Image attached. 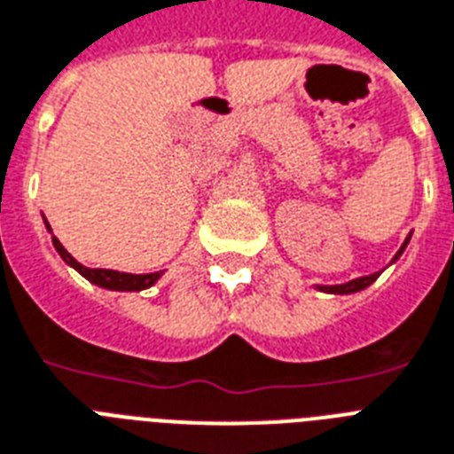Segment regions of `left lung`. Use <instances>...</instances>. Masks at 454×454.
<instances>
[{
    "instance_id": "obj_1",
    "label": "left lung",
    "mask_w": 454,
    "mask_h": 454,
    "mask_svg": "<svg viewBox=\"0 0 454 454\" xmlns=\"http://www.w3.org/2000/svg\"><path fill=\"white\" fill-rule=\"evenodd\" d=\"M411 244V234H408V239L403 241V246L398 248V253L394 255V260H391L389 264H394L398 260V257L403 255L405 246ZM380 277V271H375V274H368V277H358V278H351V281H347V284H337V286H317L318 290H324V293H333V295H351V293H358V290L368 288L371 284H375V278Z\"/></svg>"
}]
</instances>
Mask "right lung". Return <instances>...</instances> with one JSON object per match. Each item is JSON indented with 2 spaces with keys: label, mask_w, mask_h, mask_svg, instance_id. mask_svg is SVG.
<instances>
[{
  "label": "right lung",
  "mask_w": 454,
  "mask_h": 454,
  "mask_svg": "<svg viewBox=\"0 0 454 454\" xmlns=\"http://www.w3.org/2000/svg\"><path fill=\"white\" fill-rule=\"evenodd\" d=\"M43 224H46V230L51 231V224L46 223V217H43ZM51 241H53V248L58 250V255L63 257V262L70 264L72 270H77L83 278H89L90 284L98 286V288L121 290V293H137V290L150 288V286H154L159 278L164 277V271H152V274H126V271H117V270H89V267H83L82 262H77V260L65 250V246L60 244L56 237L51 239Z\"/></svg>",
  "instance_id": "1"
}]
</instances>
